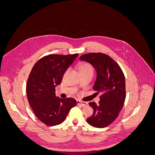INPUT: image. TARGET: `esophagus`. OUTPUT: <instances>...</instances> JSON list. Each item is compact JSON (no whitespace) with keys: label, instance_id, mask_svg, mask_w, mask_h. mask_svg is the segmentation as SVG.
I'll return each instance as SVG.
<instances>
[{"label":"esophagus","instance_id":"esophagus-1","mask_svg":"<svg viewBox=\"0 0 155 155\" xmlns=\"http://www.w3.org/2000/svg\"><path fill=\"white\" fill-rule=\"evenodd\" d=\"M77 104L78 105H81V106H86L88 105V103L86 101H83L80 100H78L77 101Z\"/></svg>","mask_w":155,"mask_h":155}]
</instances>
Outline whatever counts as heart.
<instances>
[{"instance_id": "obj_1", "label": "heart", "mask_w": 155, "mask_h": 155, "mask_svg": "<svg viewBox=\"0 0 155 155\" xmlns=\"http://www.w3.org/2000/svg\"><path fill=\"white\" fill-rule=\"evenodd\" d=\"M78 68L81 74L94 72V68L92 65L90 63L86 62L79 63L78 65Z\"/></svg>"}]
</instances>
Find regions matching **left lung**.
Listing matches in <instances>:
<instances>
[{"label":"left lung","instance_id":"8db88e82","mask_svg":"<svg viewBox=\"0 0 155 155\" xmlns=\"http://www.w3.org/2000/svg\"><path fill=\"white\" fill-rule=\"evenodd\" d=\"M80 60L90 63L95 68L97 78L93 89L101 92L98 104L90 102L94 112L87 119L91 125L104 128L117 118L123 108L125 96V79L122 70L115 61L103 53L82 55Z\"/></svg>","mask_w":155,"mask_h":155}]
</instances>
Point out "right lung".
<instances>
[{
	"label": "right lung",
	"instance_id": "obj_1",
	"mask_svg": "<svg viewBox=\"0 0 155 155\" xmlns=\"http://www.w3.org/2000/svg\"><path fill=\"white\" fill-rule=\"evenodd\" d=\"M78 55L50 54L38 60L33 67L26 83L29 104L35 115L48 126L64 121L76 100L55 96V87L61 83L63 75Z\"/></svg>",
	"mask_w": 155,
	"mask_h": 155
}]
</instances>
